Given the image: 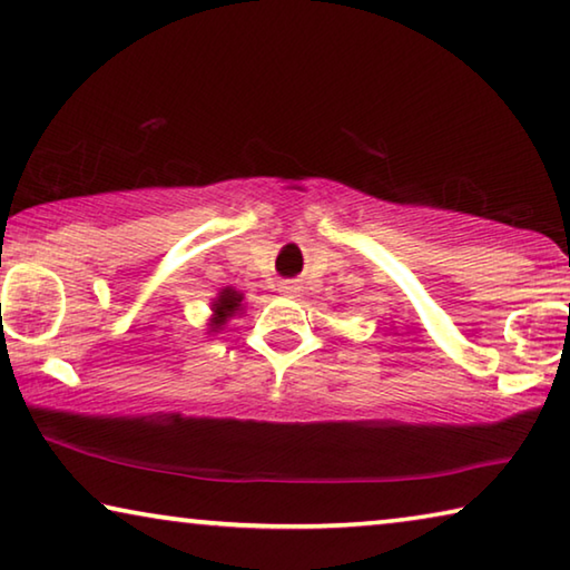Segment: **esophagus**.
<instances>
[{
  "mask_svg": "<svg viewBox=\"0 0 570 570\" xmlns=\"http://www.w3.org/2000/svg\"><path fill=\"white\" fill-rule=\"evenodd\" d=\"M278 292H282L284 296H296V294H299V286L292 284V282H284L282 286H278Z\"/></svg>",
  "mask_w": 570,
  "mask_h": 570,
  "instance_id": "obj_1",
  "label": "esophagus"
}]
</instances>
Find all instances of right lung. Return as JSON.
I'll use <instances>...</instances> for the list:
<instances>
[{
    "instance_id": "obj_1",
    "label": "right lung",
    "mask_w": 570,
    "mask_h": 570,
    "mask_svg": "<svg viewBox=\"0 0 570 570\" xmlns=\"http://www.w3.org/2000/svg\"><path fill=\"white\" fill-rule=\"evenodd\" d=\"M246 296H243L238 288L225 286L218 292V296L210 302V320H207V334L220 332L225 324H228L233 317H238L246 309Z\"/></svg>"
}]
</instances>
